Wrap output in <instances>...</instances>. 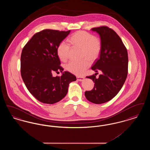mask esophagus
<instances>
[{"label": "esophagus", "instance_id": "esophagus-1", "mask_svg": "<svg viewBox=\"0 0 150 150\" xmlns=\"http://www.w3.org/2000/svg\"><path fill=\"white\" fill-rule=\"evenodd\" d=\"M76 79H77V80L78 81H81L84 80V77H81V76H76Z\"/></svg>", "mask_w": 150, "mask_h": 150}]
</instances>
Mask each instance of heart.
Masks as SVG:
<instances>
[{
	"instance_id": "obj_1",
	"label": "heart",
	"mask_w": 150,
	"mask_h": 150,
	"mask_svg": "<svg viewBox=\"0 0 150 150\" xmlns=\"http://www.w3.org/2000/svg\"><path fill=\"white\" fill-rule=\"evenodd\" d=\"M69 40L73 47L82 50V58L86 59L80 62L70 61L66 65V69L74 74L82 75L91 65L88 59L94 61L100 56L102 50L101 40L99 38L84 31L75 33ZM70 51V45L64 41L60 42L57 47V55L62 61L67 60Z\"/></svg>"
}]
</instances>
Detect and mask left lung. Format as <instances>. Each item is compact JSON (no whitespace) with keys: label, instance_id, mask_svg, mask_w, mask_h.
<instances>
[{"label":"left lung","instance_id":"obj_1","mask_svg":"<svg viewBox=\"0 0 150 150\" xmlns=\"http://www.w3.org/2000/svg\"><path fill=\"white\" fill-rule=\"evenodd\" d=\"M91 30L100 35L102 42L100 58L93 64L92 70H100L102 74L97 79L94 75L86 76L93 80L94 86L92 91H86L85 96L93 103L101 104L112 100L124 85L128 75V52L112 29L100 26Z\"/></svg>","mask_w":150,"mask_h":150}]
</instances>
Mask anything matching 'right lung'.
Listing matches in <instances>:
<instances>
[{
	"label": "right lung",
	"mask_w": 150,
	"mask_h": 150,
	"mask_svg": "<svg viewBox=\"0 0 150 150\" xmlns=\"http://www.w3.org/2000/svg\"><path fill=\"white\" fill-rule=\"evenodd\" d=\"M70 33L46 29L36 33L22 51L21 74L30 92L39 101L53 104L63 99L76 76L64 71L53 77V72L64 71L57 53L58 44Z\"/></svg>",
	"instance_id": "right-lung-1"
}]
</instances>
